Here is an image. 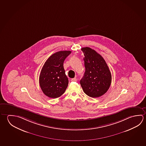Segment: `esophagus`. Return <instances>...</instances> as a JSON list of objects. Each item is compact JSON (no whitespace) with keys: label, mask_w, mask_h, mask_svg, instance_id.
Masks as SVG:
<instances>
[{"label":"esophagus","mask_w":146,"mask_h":146,"mask_svg":"<svg viewBox=\"0 0 146 146\" xmlns=\"http://www.w3.org/2000/svg\"><path fill=\"white\" fill-rule=\"evenodd\" d=\"M71 81H72V82H76V78L75 77V78H72V79H71Z\"/></svg>","instance_id":"esophagus-1"}]
</instances>
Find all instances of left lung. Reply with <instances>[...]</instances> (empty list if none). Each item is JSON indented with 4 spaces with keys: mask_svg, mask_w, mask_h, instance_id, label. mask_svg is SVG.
<instances>
[{
    "mask_svg": "<svg viewBox=\"0 0 146 146\" xmlns=\"http://www.w3.org/2000/svg\"><path fill=\"white\" fill-rule=\"evenodd\" d=\"M84 54L85 72L80 83L85 94L90 97H99L107 92L112 76L105 59L94 50L82 48Z\"/></svg>",
    "mask_w": 146,
    "mask_h": 146,
    "instance_id": "1",
    "label": "left lung"
}]
</instances>
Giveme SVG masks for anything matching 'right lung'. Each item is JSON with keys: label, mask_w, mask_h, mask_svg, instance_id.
<instances>
[{"label": "right lung", "mask_w": 146, "mask_h": 146, "mask_svg": "<svg viewBox=\"0 0 146 146\" xmlns=\"http://www.w3.org/2000/svg\"><path fill=\"white\" fill-rule=\"evenodd\" d=\"M70 51H61L52 54L45 62L39 75V84L42 92L52 98L59 97L67 89L69 80L64 68V62Z\"/></svg>", "instance_id": "add662e5"}]
</instances>
